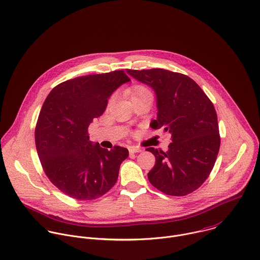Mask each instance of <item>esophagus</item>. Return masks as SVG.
I'll return each mask as SVG.
<instances>
[{
  "instance_id": "34e87169",
  "label": "esophagus",
  "mask_w": 260,
  "mask_h": 260,
  "mask_svg": "<svg viewBox=\"0 0 260 260\" xmlns=\"http://www.w3.org/2000/svg\"><path fill=\"white\" fill-rule=\"evenodd\" d=\"M143 152V149L142 148H139V147H136V146H133L129 148V153L134 154V153H141Z\"/></svg>"
}]
</instances>
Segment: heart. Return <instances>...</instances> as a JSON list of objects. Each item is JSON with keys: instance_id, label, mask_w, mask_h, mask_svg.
I'll return each instance as SVG.
<instances>
[{"instance_id": "obj_1", "label": "heart", "mask_w": 260, "mask_h": 260, "mask_svg": "<svg viewBox=\"0 0 260 260\" xmlns=\"http://www.w3.org/2000/svg\"><path fill=\"white\" fill-rule=\"evenodd\" d=\"M150 93V91L144 87V86H141V85H138V86H135L132 90H131V96H132V99L135 98V97H138V96H141V95H144V94H148ZM111 101V100H110Z\"/></svg>"}]
</instances>
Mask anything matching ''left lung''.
<instances>
[{"label":"left lung","instance_id":"8db88e82","mask_svg":"<svg viewBox=\"0 0 260 260\" xmlns=\"http://www.w3.org/2000/svg\"><path fill=\"white\" fill-rule=\"evenodd\" d=\"M150 86L157 96V118L150 123L171 135L167 152L148 148L156 163L149 181L160 191L184 197L209 177L220 150L218 117L214 104L188 76L163 69L126 70Z\"/></svg>","mask_w":260,"mask_h":260}]
</instances>
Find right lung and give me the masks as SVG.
<instances>
[{"label": "right lung", "instance_id": "add662e5", "mask_svg": "<svg viewBox=\"0 0 260 260\" xmlns=\"http://www.w3.org/2000/svg\"><path fill=\"white\" fill-rule=\"evenodd\" d=\"M129 81L123 71L82 76L58 84L46 97L35 127L36 150L50 182L70 198L96 200L115 184L128 150L93 144L88 127Z\"/></svg>", "mask_w": 260, "mask_h": 260}]
</instances>
